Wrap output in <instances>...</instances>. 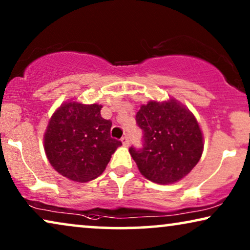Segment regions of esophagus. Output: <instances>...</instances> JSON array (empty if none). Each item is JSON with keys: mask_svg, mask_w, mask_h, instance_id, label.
I'll use <instances>...</instances> for the list:
<instances>
[{"mask_svg": "<svg viewBox=\"0 0 250 250\" xmlns=\"http://www.w3.org/2000/svg\"><path fill=\"white\" fill-rule=\"evenodd\" d=\"M121 141H122V143L124 146H128L129 145V141H128V136L127 135H124L123 136V138L121 139Z\"/></svg>", "mask_w": 250, "mask_h": 250, "instance_id": "1", "label": "esophagus"}]
</instances>
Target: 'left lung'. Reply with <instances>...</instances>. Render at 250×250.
<instances>
[{"label":"left lung","mask_w":250,"mask_h":250,"mask_svg":"<svg viewBox=\"0 0 250 250\" xmlns=\"http://www.w3.org/2000/svg\"><path fill=\"white\" fill-rule=\"evenodd\" d=\"M142 129V148H129L140 172L159 184L174 183L188 175L203 153V134L189 109L175 100L150 101L135 116Z\"/></svg>","instance_id":"1"}]
</instances>
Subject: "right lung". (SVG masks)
Instances as JSON below:
<instances>
[{"mask_svg":"<svg viewBox=\"0 0 250 250\" xmlns=\"http://www.w3.org/2000/svg\"><path fill=\"white\" fill-rule=\"evenodd\" d=\"M100 104L68 102L54 112L44 135V149L53 168L76 182L97 179L122 145L110 136L111 121Z\"/></svg>","mask_w":250,"mask_h":250,"instance_id":"add662e5","label":"right lung"}]
</instances>
